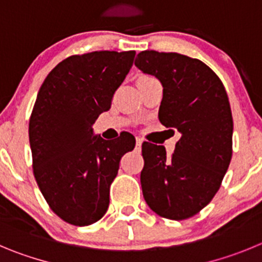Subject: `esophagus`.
<instances>
[{
	"instance_id": "1",
	"label": "esophagus",
	"mask_w": 262,
	"mask_h": 262,
	"mask_svg": "<svg viewBox=\"0 0 262 262\" xmlns=\"http://www.w3.org/2000/svg\"><path fill=\"white\" fill-rule=\"evenodd\" d=\"M136 146L138 148H141V146H142V138H140V137H137V138H136Z\"/></svg>"
}]
</instances>
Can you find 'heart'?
I'll list each match as a JSON object with an SVG mask.
<instances>
[{
  "instance_id": "heart-1",
  "label": "heart",
  "mask_w": 262,
  "mask_h": 262,
  "mask_svg": "<svg viewBox=\"0 0 262 262\" xmlns=\"http://www.w3.org/2000/svg\"><path fill=\"white\" fill-rule=\"evenodd\" d=\"M141 78H142V77H141Z\"/></svg>"
}]
</instances>
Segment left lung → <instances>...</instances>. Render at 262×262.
<instances>
[{
    "label": "left lung",
    "mask_w": 262,
    "mask_h": 262,
    "mask_svg": "<svg viewBox=\"0 0 262 262\" xmlns=\"http://www.w3.org/2000/svg\"><path fill=\"white\" fill-rule=\"evenodd\" d=\"M136 67L163 86L159 121L180 133L175 151L142 143L141 185L158 215L183 221L195 215L221 188L232 157V114L218 75L197 58L143 51Z\"/></svg>",
    "instance_id": "8db88e82"
}]
</instances>
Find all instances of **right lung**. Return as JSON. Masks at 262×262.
Returning a JSON list of instances; mask_svg holds the SVG:
<instances>
[{
  "instance_id": "right-lung-1",
  "label": "right lung",
  "mask_w": 262,
  "mask_h": 262,
  "mask_svg": "<svg viewBox=\"0 0 262 262\" xmlns=\"http://www.w3.org/2000/svg\"><path fill=\"white\" fill-rule=\"evenodd\" d=\"M136 52L95 51L61 61L37 93L28 125L34 176L53 213L73 226L98 222L110 205L120 159L136 140L93 136L99 115L133 65Z\"/></svg>"
}]
</instances>
